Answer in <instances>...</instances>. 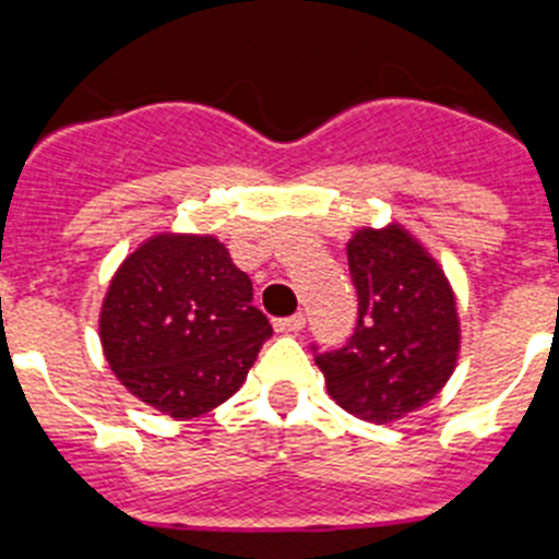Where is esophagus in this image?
Listing matches in <instances>:
<instances>
[{"label": "esophagus", "mask_w": 559, "mask_h": 559, "mask_svg": "<svg viewBox=\"0 0 559 559\" xmlns=\"http://www.w3.org/2000/svg\"><path fill=\"white\" fill-rule=\"evenodd\" d=\"M273 325L278 334H298V331L306 325V317L298 311V314H292V317H281V320H275Z\"/></svg>", "instance_id": "esophagus-1"}]
</instances>
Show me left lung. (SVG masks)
Returning <instances> with one entry per match:
<instances>
[{"label": "left lung", "mask_w": 559, "mask_h": 559, "mask_svg": "<svg viewBox=\"0 0 559 559\" xmlns=\"http://www.w3.org/2000/svg\"><path fill=\"white\" fill-rule=\"evenodd\" d=\"M345 250L359 320L348 345L314 361L342 409L392 424L429 404L454 373L456 295L440 261L401 223L359 228Z\"/></svg>", "instance_id": "8db88e82"}]
</instances>
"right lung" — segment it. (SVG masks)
Returning a JSON list of instances; mask_svg holds the SVG:
<instances>
[{
  "label": "right lung",
  "instance_id": "add662e5",
  "mask_svg": "<svg viewBox=\"0 0 559 559\" xmlns=\"http://www.w3.org/2000/svg\"><path fill=\"white\" fill-rule=\"evenodd\" d=\"M273 325L253 284L211 234H153L110 278L99 342L117 379L178 420L225 404Z\"/></svg>",
  "mask_w": 559,
  "mask_h": 559
}]
</instances>
